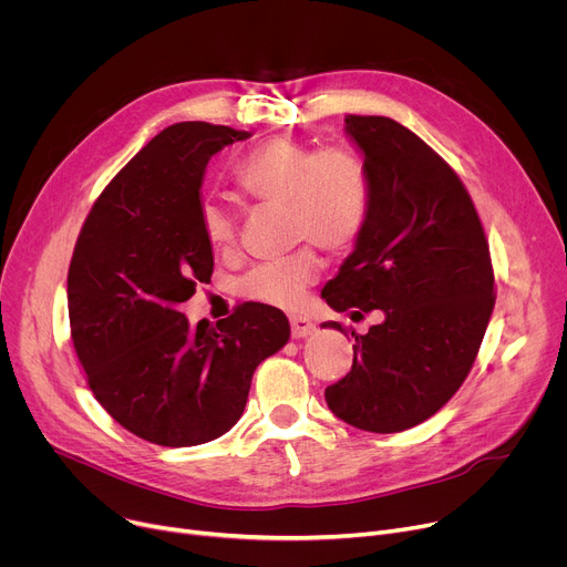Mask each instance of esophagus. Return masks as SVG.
<instances>
[{"mask_svg":"<svg viewBox=\"0 0 567 567\" xmlns=\"http://www.w3.org/2000/svg\"><path fill=\"white\" fill-rule=\"evenodd\" d=\"M316 331V324L307 316H290V333L292 338H307Z\"/></svg>","mask_w":567,"mask_h":567,"instance_id":"34e87169","label":"esophagus"}]
</instances>
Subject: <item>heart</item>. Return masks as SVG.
Segmentation results:
<instances>
[{"label":"heart","instance_id":"1","mask_svg":"<svg viewBox=\"0 0 567 567\" xmlns=\"http://www.w3.org/2000/svg\"><path fill=\"white\" fill-rule=\"evenodd\" d=\"M236 186L260 204H284L295 240H313L329 254L350 249L370 210V182L363 161L347 147L313 150L286 136L256 145L234 172ZM199 223L215 251H229L238 220L220 202H204ZM320 277V258L311 245L290 256L254 266L238 281V292L277 309H295Z\"/></svg>","mask_w":567,"mask_h":567}]
</instances>
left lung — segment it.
Here are the masks:
<instances>
[{
    "label": "left lung",
    "mask_w": 567,
    "mask_h": 567,
    "mask_svg": "<svg viewBox=\"0 0 567 567\" xmlns=\"http://www.w3.org/2000/svg\"><path fill=\"white\" fill-rule=\"evenodd\" d=\"M344 132L363 152L370 210L322 299L352 320H383L352 331V370L324 400L347 424L395 433L441 411L465 381L495 307L491 249L458 174L422 138L381 115H347Z\"/></svg>",
    "instance_id": "left-lung-1"
}]
</instances>
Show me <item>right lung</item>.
<instances>
[{"mask_svg":"<svg viewBox=\"0 0 567 567\" xmlns=\"http://www.w3.org/2000/svg\"><path fill=\"white\" fill-rule=\"evenodd\" d=\"M249 132L179 122L154 136L93 204L68 272L76 357L104 411L138 439L193 447L243 415L251 374L290 338L288 318L245 301L190 327L179 303L213 275L202 182L213 154Z\"/></svg>","mask_w":567,"mask_h":567,"instance_id":"1","label":"right lung"}]
</instances>
